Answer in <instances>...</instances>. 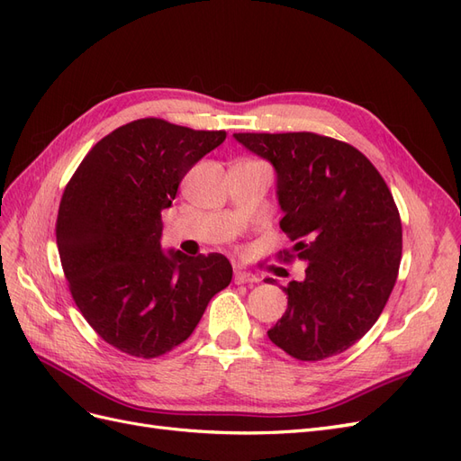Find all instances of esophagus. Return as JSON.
<instances>
[{"instance_id": "34e87169", "label": "esophagus", "mask_w": 461, "mask_h": 461, "mask_svg": "<svg viewBox=\"0 0 461 461\" xmlns=\"http://www.w3.org/2000/svg\"><path fill=\"white\" fill-rule=\"evenodd\" d=\"M234 283L236 285H256L259 283V278L252 273H246V271H236L234 273Z\"/></svg>"}]
</instances>
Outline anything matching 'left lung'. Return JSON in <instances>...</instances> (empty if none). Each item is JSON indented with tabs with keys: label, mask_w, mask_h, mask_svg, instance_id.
I'll return each instance as SVG.
<instances>
[{
	"label": "left lung",
	"mask_w": 461,
	"mask_h": 461,
	"mask_svg": "<svg viewBox=\"0 0 461 461\" xmlns=\"http://www.w3.org/2000/svg\"><path fill=\"white\" fill-rule=\"evenodd\" d=\"M269 159L292 246L283 261H305V281L283 290L288 308L269 340L300 361L346 352L375 325L394 288L402 221L384 178L357 148L315 132H239Z\"/></svg>",
	"instance_id": "left-lung-1"
}]
</instances>
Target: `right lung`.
Returning <instances> with one entry per match:
<instances>
[{"label": "right lung", "mask_w": 461, "mask_h": 461, "mask_svg": "<svg viewBox=\"0 0 461 461\" xmlns=\"http://www.w3.org/2000/svg\"><path fill=\"white\" fill-rule=\"evenodd\" d=\"M225 138L138 119L104 136L65 186L55 236L68 290L88 325L132 357L183 344L230 285L225 256H167L159 244L180 180Z\"/></svg>", "instance_id": "add662e5"}]
</instances>
